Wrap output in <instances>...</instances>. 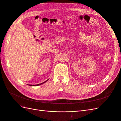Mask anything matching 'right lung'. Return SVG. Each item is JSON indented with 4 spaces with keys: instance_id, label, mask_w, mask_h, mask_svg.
Wrapping results in <instances>:
<instances>
[{
    "instance_id": "add662e5",
    "label": "right lung",
    "mask_w": 121,
    "mask_h": 121,
    "mask_svg": "<svg viewBox=\"0 0 121 121\" xmlns=\"http://www.w3.org/2000/svg\"><path fill=\"white\" fill-rule=\"evenodd\" d=\"M47 81H48V80H47ZM46 81H45L44 82H43V83H41V84H37V85H30V86H38V85H41V84H42L43 83H45V82H46Z\"/></svg>"
}]
</instances>
